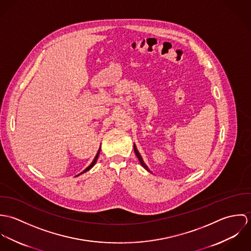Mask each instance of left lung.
Here are the masks:
<instances>
[{
  "instance_id": "1",
  "label": "left lung",
  "mask_w": 251,
  "mask_h": 251,
  "mask_svg": "<svg viewBox=\"0 0 251 251\" xmlns=\"http://www.w3.org/2000/svg\"><path fill=\"white\" fill-rule=\"evenodd\" d=\"M134 151H135V153H136V155H137V157H138V159H139V161H140V163L142 164V166H143L144 168L146 169V170H148V171H150L149 170V168L147 167V165L144 163L143 159H142V157H141V155H140V153L138 152V151H137V149H136V147H135V145H134Z\"/></svg>"
}]
</instances>
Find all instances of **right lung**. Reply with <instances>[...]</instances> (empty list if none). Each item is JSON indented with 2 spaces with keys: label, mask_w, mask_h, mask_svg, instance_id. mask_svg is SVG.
Returning a JSON list of instances; mask_svg holds the SVG:
<instances>
[{
  "label": "right lung",
  "mask_w": 251,
  "mask_h": 251,
  "mask_svg": "<svg viewBox=\"0 0 251 251\" xmlns=\"http://www.w3.org/2000/svg\"><path fill=\"white\" fill-rule=\"evenodd\" d=\"M100 150H99V151H98V153H97V155H96V157H95V159L93 160V162L90 164V166H88L83 172H81L79 175H81V174H83V173H85V172H87V171H89L95 164H96V162H97V160H98V157H99V155H100ZM79 175H77V176H79Z\"/></svg>",
  "instance_id": "obj_1"
}]
</instances>
